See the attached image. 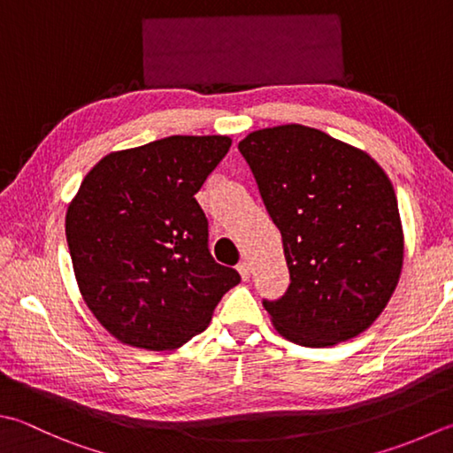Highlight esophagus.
<instances>
[{
  "instance_id": "esophagus-1",
  "label": "esophagus",
  "mask_w": 453,
  "mask_h": 453,
  "mask_svg": "<svg viewBox=\"0 0 453 453\" xmlns=\"http://www.w3.org/2000/svg\"><path fill=\"white\" fill-rule=\"evenodd\" d=\"M236 270H238V274H241L242 280H249L250 278V264L246 262V260H242L241 264H238Z\"/></svg>"
}]
</instances>
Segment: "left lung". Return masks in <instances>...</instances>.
Returning <instances> with one entry per match:
<instances>
[{
  "label": "left lung",
  "mask_w": 453,
  "mask_h": 453,
  "mask_svg": "<svg viewBox=\"0 0 453 453\" xmlns=\"http://www.w3.org/2000/svg\"><path fill=\"white\" fill-rule=\"evenodd\" d=\"M238 150L280 230L292 280L280 300L262 302L276 331L329 347L369 329L404 258L388 175L366 151L302 124L256 130Z\"/></svg>",
  "instance_id": "obj_1"
}]
</instances>
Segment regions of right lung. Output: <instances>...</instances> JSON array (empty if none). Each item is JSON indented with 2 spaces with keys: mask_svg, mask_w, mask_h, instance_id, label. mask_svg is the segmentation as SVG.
<instances>
[{
  "mask_svg": "<svg viewBox=\"0 0 453 453\" xmlns=\"http://www.w3.org/2000/svg\"><path fill=\"white\" fill-rule=\"evenodd\" d=\"M228 135H169L112 151L82 179L65 230L84 303L120 343L172 351L209 326L241 276L209 252L195 199Z\"/></svg>",
  "mask_w": 453,
  "mask_h": 453,
  "instance_id": "obj_1",
  "label": "right lung"
}]
</instances>
